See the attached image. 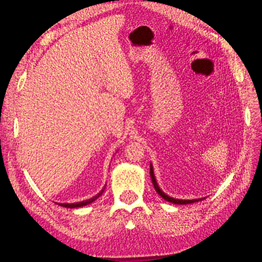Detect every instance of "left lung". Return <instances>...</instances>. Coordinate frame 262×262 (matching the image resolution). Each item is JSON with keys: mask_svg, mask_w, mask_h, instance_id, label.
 <instances>
[{"mask_svg": "<svg viewBox=\"0 0 262 262\" xmlns=\"http://www.w3.org/2000/svg\"><path fill=\"white\" fill-rule=\"evenodd\" d=\"M149 173H150V179H152V182H153V186L156 190V192L160 194L164 200L168 201V202H171L173 204H190V203H194V202H198V201H201L203 199H205V198H200V199H192V200H182V199H175V198H171L169 196L168 194H166L163 190L160 188V186H158L157 181H156V178H155V175H154V169H153V165L152 163H150L149 165Z\"/></svg>", "mask_w": 262, "mask_h": 262, "instance_id": "1", "label": "left lung"}]
</instances>
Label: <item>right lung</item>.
Instances as JSON below:
<instances>
[{
    "label": "right lung",
    "instance_id": "1",
    "mask_svg": "<svg viewBox=\"0 0 262 262\" xmlns=\"http://www.w3.org/2000/svg\"><path fill=\"white\" fill-rule=\"evenodd\" d=\"M106 188V185L105 187L102 188L100 191L96 194L94 195L93 198H91V199H87V200H84V201H81V202H74V203H59L61 207H64V208H70V209H74V208H81V207H85V205L87 204H91L92 202H94L96 199H98V198L102 194V192H104V190Z\"/></svg>",
    "mask_w": 262,
    "mask_h": 262
}]
</instances>
